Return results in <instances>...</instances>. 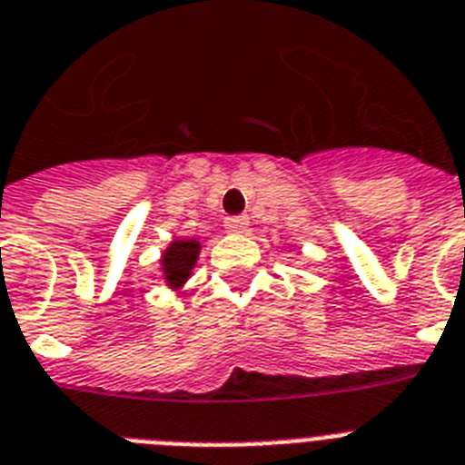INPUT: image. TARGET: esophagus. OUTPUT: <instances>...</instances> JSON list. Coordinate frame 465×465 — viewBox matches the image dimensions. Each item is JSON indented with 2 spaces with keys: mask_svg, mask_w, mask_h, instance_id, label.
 Wrapping results in <instances>:
<instances>
[{
  "mask_svg": "<svg viewBox=\"0 0 465 465\" xmlns=\"http://www.w3.org/2000/svg\"><path fill=\"white\" fill-rule=\"evenodd\" d=\"M249 225V218L247 216H230L225 218V230L228 232H244Z\"/></svg>",
  "mask_w": 465,
  "mask_h": 465,
  "instance_id": "esophagus-1",
  "label": "esophagus"
}]
</instances>
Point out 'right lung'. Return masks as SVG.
Returning <instances> with one entry per match:
<instances>
[{
  "label": "right lung",
  "mask_w": 465,
  "mask_h": 465,
  "mask_svg": "<svg viewBox=\"0 0 465 465\" xmlns=\"http://www.w3.org/2000/svg\"><path fill=\"white\" fill-rule=\"evenodd\" d=\"M199 240H173L163 254H161V273L163 282L171 290H180L192 275V268L197 266L199 259Z\"/></svg>",
  "instance_id": "right-lung-1"
}]
</instances>
